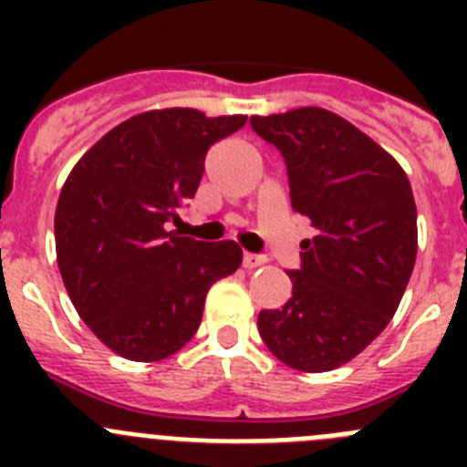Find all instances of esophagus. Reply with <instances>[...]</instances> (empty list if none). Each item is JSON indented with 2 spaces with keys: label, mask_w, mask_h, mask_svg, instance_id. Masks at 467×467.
<instances>
[{
  "label": "esophagus",
  "mask_w": 467,
  "mask_h": 467,
  "mask_svg": "<svg viewBox=\"0 0 467 467\" xmlns=\"http://www.w3.org/2000/svg\"><path fill=\"white\" fill-rule=\"evenodd\" d=\"M264 262H266L264 254H254V253L243 254V266H245V269H257V266H262Z\"/></svg>",
  "instance_id": "esophagus-1"
}]
</instances>
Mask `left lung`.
Returning <instances> with one entry per match:
<instances>
[{"instance_id":"left-lung-1","label":"left lung","mask_w":467,"mask_h":467,"mask_svg":"<svg viewBox=\"0 0 467 467\" xmlns=\"http://www.w3.org/2000/svg\"><path fill=\"white\" fill-rule=\"evenodd\" d=\"M287 168L292 210L311 220L292 296L262 311L266 348L292 369L346 365L383 332L416 262V205L393 156L320 107L250 119Z\"/></svg>"}]
</instances>
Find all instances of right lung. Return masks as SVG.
Here are the masks:
<instances>
[{
    "instance_id": "obj_1",
    "label": "right lung",
    "mask_w": 467,
    "mask_h": 467,
    "mask_svg": "<svg viewBox=\"0 0 467 467\" xmlns=\"http://www.w3.org/2000/svg\"><path fill=\"white\" fill-rule=\"evenodd\" d=\"M245 121L182 107L144 111L69 172L56 208L57 266L81 320L121 358L177 353L201 325L210 285L241 266L234 241H193L171 224L196 193L210 147Z\"/></svg>"
}]
</instances>
